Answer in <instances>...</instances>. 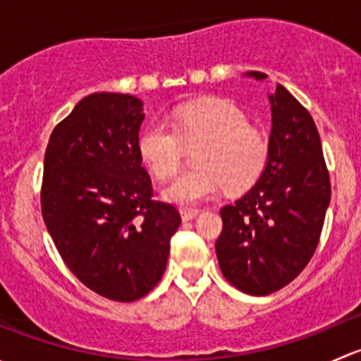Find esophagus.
<instances>
[{
  "mask_svg": "<svg viewBox=\"0 0 361 361\" xmlns=\"http://www.w3.org/2000/svg\"><path fill=\"white\" fill-rule=\"evenodd\" d=\"M197 213H199L197 209H188V207H181V209H180L181 220H183V221H188V220H192V218H195V216H197Z\"/></svg>",
  "mask_w": 361,
  "mask_h": 361,
  "instance_id": "1",
  "label": "esophagus"
}]
</instances>
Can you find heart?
I'll list each match as a JSON object with an SVG mask.
<instances>
[{"mask_svg":"<svg viewBox=\"0 0 361 361\" xmlns=\"http://www.w3.org/2000/svg\"><path fill=\"white\" fill-rule=\"evenodd\" d=\"M197 145V167L181 173L164 188L169 202L195 206L224 188L232 194L246 192L265 173L271 155L265 134L250 126L238 104L221 97L180 104L171 126L162 120L148 122L137 136V155L157 180H167L180 169L185 147Z\"/></svg>","mask_w":361,"mask_h":361,"instance_id":"b5f03b06","label":"heart"}]
</instances>
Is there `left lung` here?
Listing matches in <instances>:
<instances>
[{"label": "left lung", "instance_id": "1", "mask_svg": "<svg viewBox=\"0 0 361 361\" xmlns=\"http://www.w3.org/2000/svg\"><path fill=\"white\" fill-rule=\"evenodd\" d=\"M269 99L267 169L248 194L221 207L224 228L216 239L225 279L250 295L278 292L304 271L318 248L332 194L311 113L279 83Z\"/></svg>", "mask_w": 361, "mask_h": 361}]
</instances>
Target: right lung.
Listing matches in <instances>:
<instances>
[{
	"mask_svg": "<svg viewBox=\"0 0 361 361\" xmlns=\"http://www.w3.org/2000/svg\"><path fill=\"white\" fill-rule=\"evenodd\" d=\"M143 101L130 94L83 97L54 127L45 150L42 214L69 271L92 292L134 302L166 271L181 216L155 201L137 155Z\"/></svg>",
	"mask_w": 361,
	"mask_h": 361,
	"instance_id": "1",
	"label": "right lung"
}]
</instances>
